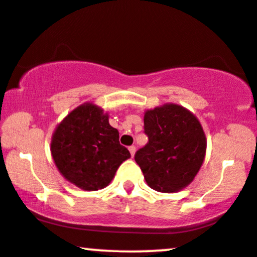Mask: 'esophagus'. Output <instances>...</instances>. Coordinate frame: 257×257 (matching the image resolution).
I'll return each mask as SVG.
<instances>
[{"label":"esophagus","instance_id":"obj_1","mask_svg":"<svg viewBox=\"0 0 257 257\" xmlns=\"http://www.w3.org/2000/svg\"><path fill=\"white\" fill-rule=\"evenodd\" d=\"M135 151H137V148H135V146H129V152H131L132 157H134Z\"/></svg>","mask_w":257,"mask_h":257}]
</instances>
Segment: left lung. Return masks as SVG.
Returning a JSON list of instances; mask_svg holds the SVG:
<instances>
[{
    "instance_id": "left-lung-1",
    "label": "left lung",
    "mask_w": 257,
    "mask_h": 257,
    "mask_svg": "<svg viewBox=\"0 0 257 257\" xmlns=\"http://www.w3.org/2000/svg\"><path fill=\"white\" fill-rule=\"evenodd\" d=\"M148 142L135 153V162L151 188L175 193L193 181L202 165L206 137L193 113L176 104L148 110L144 118Z\"/></svg>"
}]
</instances>
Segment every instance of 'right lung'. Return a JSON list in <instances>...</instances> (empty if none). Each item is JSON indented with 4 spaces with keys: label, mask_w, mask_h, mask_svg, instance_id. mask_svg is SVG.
<instances>
[{
    "label": "right lung",
    "mask_w": 257,
    "mask_h": 257,
    "mask_svg": "<svg viewBox=\"0 0 257 257\" xmlns=\"http://www.w3.org/2000/svg\"><path fill=\"white\" fill-rule=\"evenodd\" d=\"M109 116L93 104H83L62 120L54 133L51 154L68 181L83 190H98L112 181L131 153L119 144Z\"/></svg>",
    "instance_id": "add662e5"
}]
</instances>
